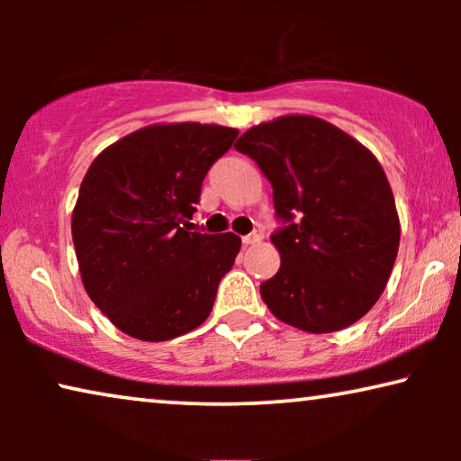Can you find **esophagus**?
Instances as JSON below:
<instances>
[{"label":"esophagus","mask_w":461,"mask_h":461,"mask_svg":"<svg viewBox=\"0 0 461 461\" xmlns=\"http://www.w3.org/2000/svg\"><path fill=\"white\" fill-rule=\"evenodd\" d=\"M260 239H262V232H251V235L241 237V241H243V245H254L260 241Z\"/></svg>","instance_id":"1"}]
</instances>
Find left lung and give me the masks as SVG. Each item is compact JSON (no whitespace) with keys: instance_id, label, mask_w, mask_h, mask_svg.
<instances>
[{"instance_id":"1","label":"left lung","mask_w":461,"mask_h":461,"mask_svg":"<svg viewBox=\"0 0 461 461\" xmlns=\"http://www.w3.org/2000/svg\"><path fill=\"white\" fill-rule=\"evenodd\" d=\"M273 186L281 268L260 285L270 312L308 333L357 323L393 273L401 222L369 149L325 119L283 115L235 142Z\"/></svg>"}]
</instances>
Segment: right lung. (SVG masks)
Returning a JSON list of instances; mask_svg holds the SVG:
<instances>
[{
	"mask_svg": "<svg viewBox=\"0 0 461 461\" xmlns=\"http://www.w3.org/2000/svg\"><path fill=\"white\" fill-rule=\"evenodd\" d=\"M237 134L213 123H153L87 167L71 218L81 283L128 336L166 342L210 317L241 239L191 232L186 220L207 169Z\"/></svg>",
	"mask_w": 461,
	"mask_h": 461,
	"instance_id": "1",
	"label": "right lung"
}]
</instances>
